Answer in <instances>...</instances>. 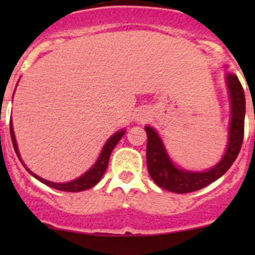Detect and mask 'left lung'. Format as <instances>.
I'll use <instances>...</instances> for the list:
<instances>
[{"label": "left lung", "mask_w": 255, "mask_h": 255, "mask_svg": "<svg viewBox=\"0 0 255 255\" xmlns=\"http://www.w3.org/2000/svg\"><path fill=\"white\" fill-rule=\"evenodd\" d=\"M228 92L231 100L230 138L227 150L218 164L207 171H189L177 168L169 158L158 133L146 126V165L148 173L158 186L176 194L197 191L211 182L220 179L237 159L244 137V116H246V97L241 82L235 74H227Z\"/></svg>", "instance_id": "obj_1"}]
</instances>
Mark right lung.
Returning <instances> with one entry per match:
<instances>
[{
    "label": "right lung",
    "mask_w": 255,
    "mask_h": 255,
    "mask_svg": "<svg viewBox=\"0 0 255 255\" xmlns=\"http://www.w3.org/2000/svg\"><path fill=\"white\" fill-rule=\"evenodd\" d=\"M9 130H11V139H12V143H13L14 150H16L18 159L22 161V159H20V155H19V151H18L16 138H14V132H13V127H12V122H9ZM125 133H126L125 129L118 130L117 133H115V134H113L112 137L107 140L106 144H105L104 149H102L101 154H100L99 159H97V161L95 163V165L92 166L90 170H87L84 175L78 177V179L73 180V181H70V182L58 184V182L48 181V180L42 179L40 176L35 175V174L32 173V171H30L28 168H25V169H27V171H29V174H32L35 179H38L40 182L48 185V186L53 187V189L61 190V191H68V192H79V191H84V190H87V189H91V187H94L95 185H96L97 182L101 180L102 175H104L105 171H106L107 165H109L110 155H111L113 148L117 145V143L120 142V139L123 137V134H125ZM23 165H24V164H23Z\"/></svg>",
    "instance_id": "add662e5"
}]
</instances>
